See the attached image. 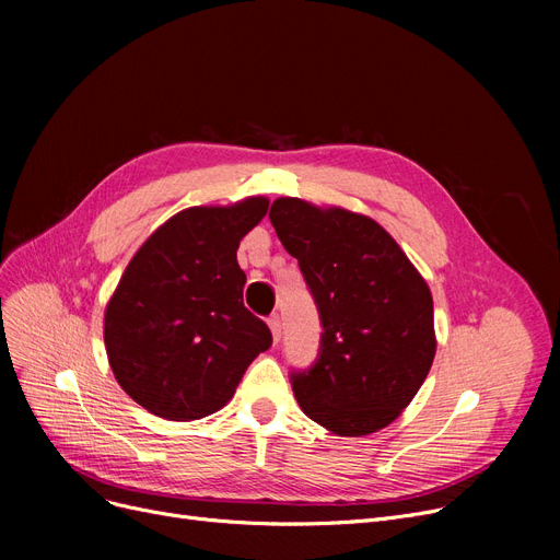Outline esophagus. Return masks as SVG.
Here are the masks:
<instances>
[{
	"instance_id": "1",
	"label": "esophagus",
	"mask_w": 560,
	"mask_h": 560,
	"mask_svg": "<svg viewBox=\"0 0 560 560\" xmlns=\"http://www.w3.org/2000/svg\"><path fill=\"white\" fill-rule=\"evenodd\" d=\"M268 327H270V331H272V340L279 342V340H281V319H279L277 313L268 317Z\"/></svg>"
}]
</instances>
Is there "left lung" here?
Listing matches in <instances>:
<instances>
[{
  "instance_id": "8db88e82",
  "label": "left lung",
  "mask_w": 560,
  "mask_h": 560,
  "mask_svg": "<svg viewBox=\"0 0 560 560\" xmlns=\"http://www.w3.org/2000/svg\"><path fill=\"white\" fill-rule=\"evenodd\" d=\"M270 222L315 300L317 361L292 372L304 413L336 435L395 422L435 357L433 300L416 265L372 218L279 197Z\"/></svg>"
}]
</instances>
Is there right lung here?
Listing matches in <instances>:
<instances>
[{
  "instance_id": "obj_1",
  "label": "right lung",
  "mask_w": 560,
  "mask_h": 560,
  "mask_svg": "<svg viewBox=\"0 0 560 560\" xmlns=\"http://www.w3.org/2000/svg\"><path fill=\"white\" fill-rule=\"evenodd\" d=\"M265 197L192 206L161 224L129 260L104 313V342L122 390L150 413L190 422L215 413L272 345L243 304L241 241Z\"/></svg>"
}]
</instances>
